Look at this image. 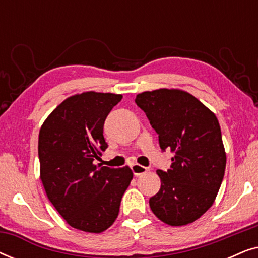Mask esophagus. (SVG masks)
Here are the masks:
<instances>
[{"label": "esophagus", "instance_id": "34e87169", "mask_svg": "<svg viewBox=\"0 0 258 258\" xmlns=\"http://www.w3.org/2000/svg\"><path fill=\"white\" fill-rule=\"evenodd\" d=\"M132 170L134 172V175L135 176H140V175H143L146 174V172L148 171V169L146 167H143V165L141 164H133L132 165Z\"/></svg>", "mask_w": 258, "mask_h": 258}]
</instances>
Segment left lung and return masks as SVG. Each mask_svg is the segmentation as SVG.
Returning <instances> with one entry per match:
<instances>
[{"label":"left lung","mask_w":258,"mask_h":258,"mask_svg":"<svg viewBox=\"0 0 258 258\" xmlns=\"http://www.w3.org/2000/svg\"><path fill=\"white\" fill-rule=\"evenodd\" d=\"M135 102L161 149L175 154L168 171H156L161 189L149 200L150 209L171 227L192 223L213 206L223 181L227 156L216 115L181 89L144 91Z\"/></svg>","instance_id":"8db88e82"}]
</instances>
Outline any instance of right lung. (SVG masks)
Here are the masks:
<instances>
[{
  "label": "right lung",
  "mask_w": 258,
  "mask_h": 258,
  "mask_svg": "<svg viewBox=\"0 0 258 258\" xmlns=\"http://www.w3.org/2000/svg\"><path fill=\"white\" fill-rule=\"evenodd\" d=\"M122 95L86 91L66 98L38 135L40 178L49 201L70 227L100 232L111 227L133 179L129 167L94 164L108 144L103 125Z\"/></svg>",
  "instance_id": "add662e5"
}]
</instances>
